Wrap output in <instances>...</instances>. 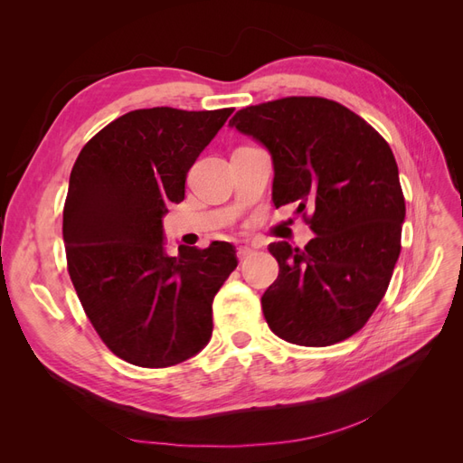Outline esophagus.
Here are the masks:
<instances>
[{
  "instance_id": "esophagus-1",
  "label": "esophagus",
  "mask_w": 463,
  "mask_h": 463,
  "mask_svg": "<svg viewBox=\"0 0 463 463\" xmlns=\"http://www.w3.org/2000/svg\"><path fill=\"white\" fill-rule=\"evenodd\" d=\"M250 253H253V249L247 247V245H243V247L237 249V257H240V260H245V259H249V257H250Z\"/></svg>"
}]
</instances>
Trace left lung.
<instances>
[{"label":"left lung","mask_w":463,"mask_h":463,"mask_svg":"<svg viewBox=\"0 0 463 463\" xmlns=\"http://www.w3.org/2000/svg\"><path fill=\"white\" fill-rule=\"evenodd\" d=\"M230 128L270 152L276 208L313 206L305 249L269 247L279 266L260 299L270 330L307 347L349 338L383 301L400 257L405 201L394 154L365 119L318 96L243 108Z\"/></svg>","instance_id":"left-lung-1"}]
</instances>
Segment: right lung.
Instances as JSON below:
<instances>
[{
	"mask_svg": "<svg viewBox=\"0 0 463 463\" xmlns=\"http://www.w3.org/2000/svg\"><path fill=\"white\" fill-rule=\"evenodd\" d=\"M232 111H129L90 138L71 170L67 270L98 335L131 365H177L213 335V301L235 270V247L179 245L172 257L162 218L185 199L187 172Z\"/></svg>",
	"mask_w": 463,
	"mask_h": 463,
	"instance_id": "add662e5",
	"label": "right lung"
}]
</instances>
